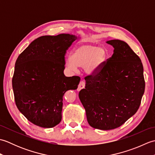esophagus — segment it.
<instances>
[{
    "instance_id": "1",
    "label": "esophagus",
    "mask_w": 155,
    "mask_h": 155,
    "mask_svg": "<svg viewBox=\"0 0 155 155\" xmlns=\"http://www.w3.org/2000/svg\"><path fill=\"white\" fill-rule=\"evenodd\" d=\"M84 87H85V82L84 81H81L79 83V84H78L77 90L81 91V89H83V88H84Z\"/></svg>"
}]
</instances>
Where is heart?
<instances>
[{
    "instance_id": "b5f03b06",
    "label": "heart",
    "mask_w": 155,
    "mask_h": 155,
    "mask_svg": "<svg viewBox=\"0 0 155 155\" xmlns=\"http://www.w3.org/2000/svg\"><path fill=\"white\" fill-rule=\"evenodd\" d=\"M106 56V51L103 47L84 42L75 48L71 57L66 58V64L72 70L77 67L84 68L87 73H92L101 67Z\"/></svg>"
}]
</instances>
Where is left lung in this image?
Instances as JSON below:
<instances>
[{"instance_id": "obj_1", "label": "left lung", "mask_w": 155, "mask_h": 155, "mask_svg": "<svg viewBox=\"0 0 155 155\" xmlns=\"http://www.w3.org/2000/svg\"><path fill=\"white\" fill-rule=\"evenodd\" d=\"M107 42L113 54L85 77V88L78 94L90 126L105 130L120 127L137 113L145 88L139 56L123 41Z\"/></svg>"}]
</instances>
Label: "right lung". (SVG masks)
<instances>
[{
  "label": "right lung",
  "instance_id": "add662e5",
  "mask_svg": "<svg viewBox=\"0 0 155 155\" xmlns=\"http://www.w3.org/2000/svg\"><path fill=\"white\" fill-rule=\"evenodd\" d=\"M74 35L42 36L16 59L12 83L19 111L38 127L52 128L62 118L63 95L75 90L81 78L64 74L65 54Z\"/></svg>",
  "mask_w": 155,
  "mask_h": 155
}]
</instances>
